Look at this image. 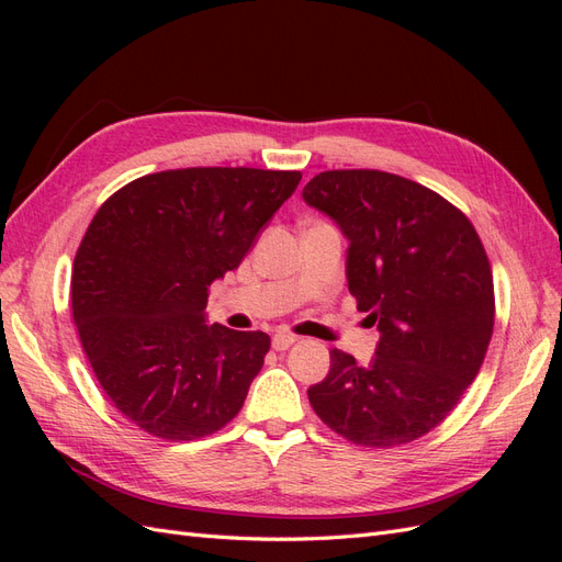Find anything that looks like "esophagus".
<instances>
[{"label": "esophagus", "mask_w": 562, "mask_h": 562, "mask_svg": "<svg viewBox=\"0 0 562 562\" xmlns=\"http://www.w3.org/2000/svg\"><path fill=\"white\" fill-rule=\"evenodd\" d=\"M295 335H291V333H285V330H277L274 333V337H271V347H274L277 351H285L288 347L291 345H295Z\"/></svg>", "instance_id": "1"}]
</instances>
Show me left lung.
Masks as SVG:
<instances>
[{
    "label": "left lung",
    "mask_w": 562,
    "mask_h": 562,
    "mask_svg": "<svg viewBox=\"0 0 562 562\" xmlns=\"http://www.w3.org/2000/svg\"><path fill=\"white\" fill-rule=\"evenodd\" d=\"M302 196L349 239V293L380 330L368 366L330 349L310 403L353 446L411 443L454 411L483 366L495 285L481 236L429 187L370 168L323 171Z\"/></svg>",
    "instance_id": "8db88e82"
}]
</instances>
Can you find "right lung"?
<instances>
[{"label": "right lung", "mask_w": 562, "mask_h": 562, "mask_svg": "<svg viewBox=\"0 0 562 562\" xmlns=\"http://www.w3.org/2000/svg\"><path fill=\"white\" fill-rule=\"evenodd\" d=\"M300 171L196 166L116 190L75 255L72 318L108 398L166 440L239 415L269 351L262 330L206 326L209 288L246 258Z\"/></svg>", "instance_id": "add662e5"}]
</instances>
